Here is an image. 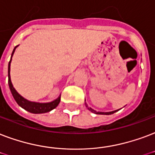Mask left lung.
<instances>
[{
	"label": "left lung",
	"instance_id": "left-lung-1",
	"mask_svg": "<svg viewBox=\"0 0 155 155\" xmlns=\"http://www.w3.org/2000/svg\"><path fill=\"white\" fill-rule=\"evenodd\" d=\"M88 110H91L92 112H93V113H96V114H111L115 113L116 111H118V110H114V111H110V112H97L96 110H93L92 108H90V107L88 108Z\"/></svg>",
	"mask_w": 155,
	"mask_h": 155
}]
</instances>
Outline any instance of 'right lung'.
Returning a JSON list of instances; mask_svg holds the SVG:
<instances>
[{"label": "right lung", "instance_id": "right-lung-1", "mask_svg": "<svg viewBox=\"0 0 155 155\" xmlns=\"http://www.w3.org/2000/svg\"><path fill=\"white\" fill-rule=\"evenodd\" d=\"M17 46H15V48L13 50L11 55V59L13 54L15 53V50L16 49ZM11 59L9 62V66H8V83H9V87L10 88L11 93L14 98L16 101L18 105H19L22 108L25 109L26 110L33 113V114H42V113H46L52 110L54 108H56L60 102V99H61V96L59 97L58 98L54 100V101L49 102V103H37V102H31L28 100H26L25 98H23L22 96H20L19 94L17 93V91L15 90V88L13 87L11 80H10V75H9V71H10V62H11Z\"/></svg>", "mask_w": 155, "mask_h": 155}]
</instances>
